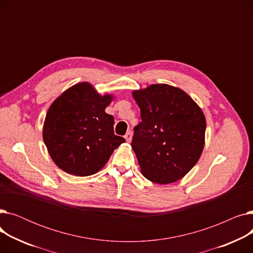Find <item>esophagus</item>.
<instances>
[{"mask_svg":"<svg viewBox=\"0 0 253 253\" xmlns=\"http://www.w3.org/2000/svg\"><path fill=\"white\" fill-rule=\"evenodd\" d=\"M125 139H126L128 142H130V141L132 140V132H131V131H128L127 133L125 134Z\"/></svg>","mask_w":253,"mask_h":253,"instance_id":"1","label":"esophagus"}]
</instances>
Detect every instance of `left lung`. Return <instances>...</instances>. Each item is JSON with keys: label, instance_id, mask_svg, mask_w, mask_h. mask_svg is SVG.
<instances>
[{"label": "left lung", "instance_id": "1", "mask_svg": "<svg viewBox=\"0 0 253 253\" xmlns=\"http://www.w3.org/2000/svg\"><path fill=\"white\" fill-rule=\"evenodd\" d=\"M141 122L134 127L131 147L142 175L168 184L182 178L204 149L206 120L202 110L183 90L153 84L132 92Z\"/></svg>", "mask_w": 253, "mask_h": 253}]
</instances>
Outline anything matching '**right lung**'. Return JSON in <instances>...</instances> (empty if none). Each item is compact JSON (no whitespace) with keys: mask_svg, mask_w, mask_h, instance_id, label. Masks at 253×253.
<instances>
[{"mask_svg":"<svg viewBox=\"0 0 253 253\" xmlns=\"http://www.w3.org/2000/svg\"><path fill=\"white\" fill-rule=\"evenodd\" d=\"M114 96L100 95L90 83H78L52 102L43 139L61 170L76 176L98 172L115 149L125 142L114 133V117L105 113Z\"/></svg>","mask_w":253,"mask_h":253,"instance_id":"obj_1","label":"right lung"}]
</instances>
